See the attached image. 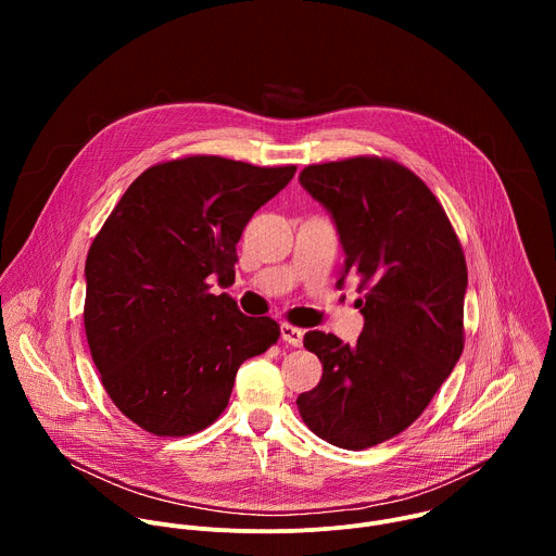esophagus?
Listing matches in <instances>:
<instances>
[{
    "label": "esophagus",
    "instance_id": "34e87169",
    "mask_svg": "<svg viewBox=\"0 0 556 556\" xmlns=\"http://www.w3.org/2000/svg\"><path fill=\"white\" fill-rule=\"evenodd\" d=\"M281 339L286 343H290L292 348H299L303 343V330H299V328H294L290 324H283L281 326Z\"/></svg>",
    "mask_w": 556,
    "mask_h": 556
}]
</instances>
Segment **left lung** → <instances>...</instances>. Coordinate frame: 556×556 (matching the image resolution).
<instances>
[{
    "mask_svg": "<svg viewBox=\"0 0 556 556\" xmlns=\"http://www.w3.org/2000/svg\"><path fill=\"white\" fill-rule=\"evenodd\" d=\"M299 182L337 222L348 255L337 286L358 281L365 328L352 348L303 337L324 376L296 407L321 440L363 451L412 427L459 361L466 260L438 198L401 163L356 155L309 165Z\"/></svg>",
    "mask_w": 556,
    "mask_h": 556,
    "instance_id": "8db88e82",
    "label": "left lung"
}]
</instances>
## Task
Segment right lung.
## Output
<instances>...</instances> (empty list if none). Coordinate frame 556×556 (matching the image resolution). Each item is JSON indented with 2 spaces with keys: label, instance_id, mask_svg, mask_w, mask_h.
I'll list each match as a JSON object with an SVG mask.
<instances>
[{
  "label": "right lung",
  "instance_id": "obj_1",
  "mask_svg": "<svg viewBox=\"0 0 556 556\" xmlns=\"http://www.w3.org/2000/svg\"><path fill=\"white\" fill-rule=\"evenodd\" d=\"M296 167L185 155L144 169L123 193L86 262L84 324L101 382L140 429L182 438L226 409L240 365L279 339L211 279L235 281L237 242Z\"/></svg>",
  "mask_w": 556,
  "mask_h": 556
}]
</instances>
